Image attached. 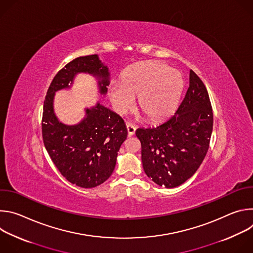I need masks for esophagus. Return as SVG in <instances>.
I'll return each mask as SVG.
<instances>
[{"label":"esophagus","instance_id":"obj_1","mask_svg":"<svg viewBox=\"0 0 253 253\" xmlns=\"http://www.w3.org/2000/svg\"><path fill=\"white\" fill-rule=\"evenodd\" d=\"M135 131H136V127H135L133 124H131V123L127 124V132H128V135H129V136L134 135V134H135Z\"/></svg>","mask_w":253,"mask_h":253}]
</instances>
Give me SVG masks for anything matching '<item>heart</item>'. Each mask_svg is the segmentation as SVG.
<instances>
[{
	"label": "heart",
	"instance_id": "heart-1",
	"mask_svg": "<svg viewBox=\"0 0 253 253\" xmlns=\"http://www.w3.org/2000/svg\"><path fill=\"white\" fill-rule=\"evenodd\" d=\"M184 80L178 70L165 63L148 61L135 65L123 76L122 82H113L108 89L116 112L125 114L138 98L140 111L150 121L169 117L181 98Z\"/></svg>",
	"mask_w": 253,
	"mask_h": 253
}]
</instances>
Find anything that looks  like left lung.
I'll list each match as a JSON object with an SVG mask.
<instances>
[{"instance_id":"obj_1","label":"left lung","mask_w":253,"mask_h":253,"mask_svg":"<svg viewBox=\"0 0 253 253\" xmlns=\"http://www.w3.org/2000/svg\"><path fill=\"white\" fill-rule=\"evenodd\" d=\"M213 112L208 92L190 70L189 87L175 114L154 128H138L143 169L166 188L181 185L199 168L209 148Z\"/></svg>"}]
</instances>
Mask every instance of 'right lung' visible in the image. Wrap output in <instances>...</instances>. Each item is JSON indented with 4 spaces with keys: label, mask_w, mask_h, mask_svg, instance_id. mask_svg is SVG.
<instances>
[{
    "label": "right lung",
    "mask_w": 253,
    "mask_h": 253,
    "mask_svg": "<svg viewBox=\"0 0 253 253\" xmlns=\"http://www.w3.org/2000/svg\"><path fill=\"white\" fill-rule=\"evenodd\" d=\"M82 72L97 77L100 93L106 94L109 72L97 55L69 62L56 74L47 91L42 136L53 163L68 181L83 188H93L111 176L120 146L127 138V129L119 115L99 103L86 109V117L77 125L59 122L53 109L54 94L68 88L75 75Z\"/></svg>",
    "instance_id": "add662e5"
}]
</instances>
